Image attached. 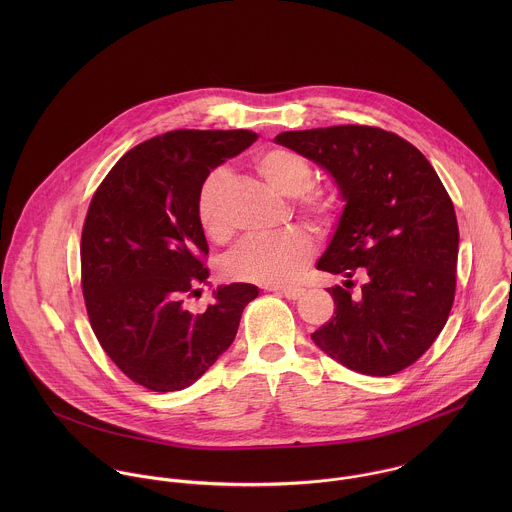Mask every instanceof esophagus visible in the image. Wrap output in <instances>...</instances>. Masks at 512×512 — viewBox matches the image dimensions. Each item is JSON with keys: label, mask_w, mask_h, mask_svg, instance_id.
Segmentation results:
<instances>
[{"label": "esophagus", "mask_w": 512, "mask_h": 512, "mask_svg": "<svg viewBox=\"0 0 512 512\" xmlns=\"http://www.w3.org/2000/svg\"><path fill=\"white\" fill-rule=\"evenodd\" d=\"M274 292L282 293L288 299H297L299 295H303V288H270Z\"/></svg>", "instance_id": "esophagus-1"}]
</instances>
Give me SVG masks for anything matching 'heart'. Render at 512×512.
Segmentation results:
<instances>
[{
    "label": "heart",
    "instance_id": "obj_1",
    "mask_svg": "<svg viewBox=\"0 0 512 512\" xmlns=\"http://www.w3.org/2000/svg\"><path fill=\"white\" fill-rule=\"evenodd\" d=\"M258 173L280 193L297 197L301 213L317 224H331L337 217V201L333 195L313 191L315 171L311 161L288 147H272L256 157ZM228 173L215 169L203 181L197 195V219L205 234L215 242H226L230 226L224 217V195L228 189ZM313 242L303 230H288L268 240H246L226 260L224 274L232 280L284 286L293 282L307 266Z\"/></svg>",
    "mask_w": 512,
    "mask_h": 512
}]
</instances>
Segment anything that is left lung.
<instances>
[{
  "instance_id": "obj_1",
  "label": "left lung",
  "mask_w": 512,
  "mask_h": 512,
  "mask_svg": "<svg viewBox=\"0 0 512 512\" xmlns=\"http://www.w3.org/2000/svg\"><path fill=\"white\" fill-rule=\"evenodd\" d=\"M323 167L345 201L317 270L333 286L335 315L311 339L368 376L416 363L438 339L455 297L459 228L432 163L400 136L372 126L284 132L274 140ZM366 276L359 298L350 278Z\"/></svg>"
}]
</instances>
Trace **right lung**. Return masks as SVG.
Wrapping results in <instances>:
<instances>
[{
    "instance_id": "obj_1",
    "label": "right lung",
    "mask_w": 512,
    "mask_h": 512,
    "mask_svg": "<svg viewBox=\"0 0 512 512\" xmlns=\"http://www.w3.org/2000/svg\"><path fill=\"white\" fill-rule=\"evenodd\" d=\"M248 130H175L130 149L96 189L80 240L82 295L104 353L153 392L191 386L232 345L252 284L219 286L193 315L183 303L209 278L197 195Z\"/></svg>"
}]
</instances>
